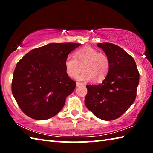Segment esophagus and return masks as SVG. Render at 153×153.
Instances as JSON below:
<instances>
[{"label": "esophagus", "mask_w": 153, "mask_h": 153, "mask_svg": "<svg viewBox=\"0 0 153 153\" xmlns=\"http://www.w3.org/2000/svg\"><path fill=\"white\" fill-rule=\"evenodd\" d=\"M82 85H84V84H82V83H79V82H77L76 83V87H79L80 86H82Z\"/></svg>", "instance_id": "1"}]
</instances>
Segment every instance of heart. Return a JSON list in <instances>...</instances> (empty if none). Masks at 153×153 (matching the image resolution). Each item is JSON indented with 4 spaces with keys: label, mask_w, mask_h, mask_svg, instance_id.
I'll use <instances>...</instances> for the list:
<instances>
[{
    "label": "heart",
    "mask_w": 153,
    "mask_h": 153,
    "mask_svg": "<svg viewBox=\"0 0 153 153\" xmlns=\"http://www.w3.org/2000/svg\"><path fill=\"white\" fill-rule=\"evenodd\" d=\"M83 64L84 71L77 77L81 81H90L94 77L98 80L104 79L110 68L108 56L90 46L79 49L75 53V56L69 55L65 60V71L72 77L77 76Z\"/></svg>",
    "instance_id": "heart-1"
}]
</instances>
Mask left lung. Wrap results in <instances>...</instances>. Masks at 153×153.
<instances>
[{
    "label": "left lung",
    "mask_w": 153,
    "mask_h": 153,
    "mask_svg": "<svg viewBox=\"0 0 153 153\" xmlns=\"http://www.w3.org/2000/svg\"><path fill=\"white\" fill-rule=\"evenodd\" d=\"M110 61V68L101 84L87 85L85 105L100 120L117 119L136 99L140 74L131 56L112 43H98Z\"/></svg>",
    "instance_id": "left-lung-1"
}]
</instances>
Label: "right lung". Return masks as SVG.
<instances>
[{"label":"right lung","mask_w":153,"mask_h":153,"mask_svg":"<svg viewBox=\"0 0 153 153\" xmlns=\"http://www.w3.org/2000/svg\"><path fill=\"white\" fill-rule=\"evenodd\" d=\"M78 43H50L30 51L18 62L12 93L22 111L37 120L53 117L64 107L76 88L68 76L65 60Z\"/></svg>","instance_id":"right-lung-1"}]
</instances>
